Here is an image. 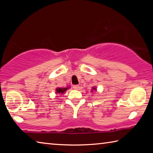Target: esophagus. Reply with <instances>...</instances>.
<instances>
[{
    "label": "esophagus",
    "instance_id": "esophagus-1",
    "mask_svg": "<svg viewBox=\"0 0 153 153\" xmlns=\"http://www.w3.org/2000/svg\"><path fill=\"white\" fill-rule=\"evenodd\" d=\"M79 88H80V86H79V85H74V88L75 90H79Z\"/></svg>",
    "mask_w": 153,
    "mask_h": 153
}]
</instances>
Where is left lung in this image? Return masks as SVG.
<instances>
[{
	"label": "left lung",
	"mask_w": 153,
	"mask_h": 153,
	"mask_svg": "<svg viewBox=\"0 0 153 153\" xmlns=\"http://www.w3.org/2000/svg\"><path fill=\"white\" fill-rule=\"evenodd\" d=\"M97 87L94 86V87H92V89H91V92H93V91H97Z\"/></svg>",
	"instance_id": "left-lung-1"
}]
</instances>
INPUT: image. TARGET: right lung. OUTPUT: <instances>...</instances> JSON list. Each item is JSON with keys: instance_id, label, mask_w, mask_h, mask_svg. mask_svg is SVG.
Returning <instances> with one entry per match:
<instances>
[{"instance_id": "1", "label": "right lung", "mask_w": 153, "mask_h": 153, "mask_svg": "<svg viewBox=\"0 0 153 153\" xmlns=\"http://www.w3.org/2000/svg\"><path fill=\"white\" fill-rule=\"evenodd\" d=\"M70 87H66V88H56L55 89V94H63L67 90H68Z\"/></svg>"}]
</instances>
